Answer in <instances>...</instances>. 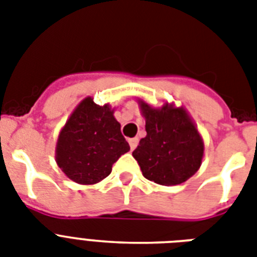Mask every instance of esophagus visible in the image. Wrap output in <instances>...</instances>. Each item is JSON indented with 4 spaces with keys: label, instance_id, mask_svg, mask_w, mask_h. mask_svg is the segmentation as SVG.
<instances>
[{
    "label": "esophagus",
    "instance_id": "1",
    "mask_svg": "<svg viewBox=\"0 0 257 257\" xmlns=\"http://www.w3.org/2000/svg\"><path fill=\"white\" fill-rule=\"evenodd\" d=\"M128 143H129V145H131V149H135L137 147V144H139V139H137V137H133V139H129L128 140Z\"/></svg>",
    "mask_w": 257,
    "mask_h": 257
}]
</instances>
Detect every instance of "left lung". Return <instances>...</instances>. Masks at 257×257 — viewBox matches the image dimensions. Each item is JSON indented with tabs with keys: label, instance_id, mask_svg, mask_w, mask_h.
I'll use <instances>...</instances> for the list:
<instances>
[{
	"label": "left lung",
	"instance_id": "1",
	"mask_svg": "<svg viewBox=\"0 0 257 257\" xmlns=\"http://www.w3.org/2000/svg\"><path fill=\"white\" fill-rule=\"evenodd\" d=\"M147 136L133 151L145 179L161 185L187 181L200 168L204 144L183 108L153 109L141 101Z\"/></svg>",
	"mask_w": 257,
	"mask_h": 257
}]
</instances>
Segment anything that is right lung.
I'll use <instances>...</instances> for the list:
<instances>
[{
    "mask_svg": "<svg viewBox=\"0 0 257 257\" xmlns=\"http://www.w3.org/2000/svg\"><path fill=\"white\" fill-rule=\"evenodd\" d=\"M129 149L109 105L100 106L88 97L62 128L56 160L70 180L96 184L112 172V165Z\"/></svg>",
    "mask_w": 257,
    "mask_h": 257,
    "instance_id": "obj_1",
    "label": "right lung"
}]
</instances>
